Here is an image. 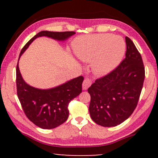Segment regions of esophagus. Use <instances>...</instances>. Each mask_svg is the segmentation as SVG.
Instances as JSON below:
<instances>
[{
    "mask_svg": "<svg viewBox=\"0 0 158 158\" xmlns=\"http://www.w3.org/2000/svg\"><path fill=\"white\" fill-rule=\"evenodd\" d=\"M91 80L89 79V78H85L84 80L83 83V90H87L88 87L91 85Z\"/></svg>",
    "mask_w": 158,
    "mask_h": 158,
    "instance_id": "obj_1",
    "label": "esophagus"
}]
</instances>
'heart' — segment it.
I'll return each instance as SVG.
<instances>
[{"instance_id": "1", "label": "heart", "mask_w": 158, "mask_h": 158, "mask_svg": "<svg viewBox=\"0 0 158 158\" xmlns=\"http://www.w3.org/2000/svg\"><path fill=\"white\" fill-rule=\"evenodd\" d=\"M73 49L77 57L85 62H94L97 75H105L113 70L122 60L126 44L119 36L110 34L83 35L75 39Z\"/></svg>"}]
</instances>
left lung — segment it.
Instances as JSON below:
<instances>
[{"instance_id": "obj_1", "label": "left lung", "mask_w": 158, "mask_h": 158, "mask_svg": "<svg viewBox=\"0 0 158 158\" xmlns=\"http://www.w3.org/2000/svg\"><path fill=\"white\" fill-rule=\"evenodd\" d=\"M125 41L126 57L88 89L90 117L102 127H115L127 119L137 107L143 87L145 71L142 56L130 39L126 36Z\"/></svg>"}]
</instances>
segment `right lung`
<instances>
[{
    "label": "right lung",
    "mask_w": 158,
    "mask_h": 158,
    "mask_svg": "<svg viewBox=\"0 0 158 158\" xmlns=\"http://www.w3.org/2000/svg\"><path fill=\"white\" fill-rule=\"evenodd\" d=\"M75 34V31H40L25 44L19 57L36 38L44 36L63 41ZM83 80V76H79L51 89H38L25 83L19 71V62L16 66V88L19 101L27 117L42 129L56 128L68 119V105L82 92Z\"/></svg>",
    "instance_id": "add662e5"
}]
</instances>
